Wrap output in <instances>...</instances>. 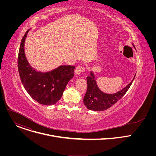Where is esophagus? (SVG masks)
I'll use <instances>...</instances> for the list:
<instances>
[{"label": "esophagus", "instance_id": "34e87169", "mask_svg": "<svg viewBox=\"0 0 156 156\" xmlns=\"http://www.w3.org/2000/svg\"><path fill=\"white\" fill-rule=\"evenodd\" d=\"M84 72V67H83V66H78V67L75 69V73L76 75H80L81 73H82L83 72Z\"/></svg>", "mask_w": 156, "mask_h": 156}]
</instances>
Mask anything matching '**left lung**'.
Returning <instances> with one entry per match:
<instances>
[{
	"instance_id": "left-lung-1",
	"label": "left lung",
	"mask_w": 156,
	"mask_h": 156,
	"mask_svg": "<svg viewBox=\"0 0 156 156\" xmlns=\"http://www.w3.org/2000/svg\"><path fill=\"white\" fill-rule=\"evenodd\" d=\"M131 44L133 47L136 49L134 44L133 43H131ZM135 76L136 74L131 81L122 90L115 93L109 94L104 93L100 90L95 80L94 73L90 71V76L86 78L87 88L83 98L84 104L87 109L94 111H102L108 108L125 95L134 80Z\"/></svg>"
}]
</instances>
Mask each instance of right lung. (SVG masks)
I'll return each mask as SVG.
<instances>
[{
    "mask_svg": "<svg viewBox=\"0 0 156 156\" xmlns=\"http://www.w3.org/2000/svg\"><path fill=\"white\" fill-rule=\"evenodd\" d=\"M28 30L20 44L18 69L21 81L29 95L38 103L51 105L55 104L62 96L69 81L74 76V66L60 65L42 72L31 66L25 53V43Z\"/></svg>",
    "mask_w": 156,
    "mask_h": 156,
    "instance_id": "1",
    "label": "right lung"
}]
</instances>
